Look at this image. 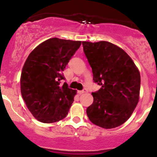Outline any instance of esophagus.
<instances>
[{
  "label": "esophagus",
  "mask_w": 157,
  "mask_h": 157,
  "mask_svg": "<svg viewBox=\"0 0 157 157\" xmlns=\"http://www.w3.org/2000/svg\"><path fill=\"white\" fill-rule=\"evenodd\" d=\"M86 93V89H83V90H79V91H78L79 94H83V93Z\"/></svg>",
  "instance_id": "obj_1"
}]
</instances>
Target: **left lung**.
Listing matches in <instances>:
<instances>
[{
    "mask_svg": "<svg viewBox=\"0 0 157 157\" xmlns=\"http://www.w3.org/2000/svg\"><path fill=\"white\" fill-rule=\"evenodd\" d=\"M95 83L93 102L86 109L92 123L105 129L118 127L131 117L139 101L140 75L129 55L117 45L100 41L82 42Z\"/></svg>",
    "mask_w": 157,
    "mask_h": 157,
    "instance_id": "8db88e82",
    "label": "left lung"
}]
</instances>
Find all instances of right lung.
Listing matches in <instances>:
<instances>
[{
	"label": "right lung",
	"instance_id": "add662e5",
	"mask_svg": "<svg viewBox=\"0 0 157 157\" xmlns=\"http://www.w3.org/2000/svg\"><path fill=\"white\" fill-rule=\"evenodd\" d=\"M80 41L52 38L38 45L26 60L20 77L23 99L39 121L53 123L67 116L76 90L68 88L63 71Z\"/></svg>",
	"mask_w": 157,
	"mask_h": 157
}]
</instances>
